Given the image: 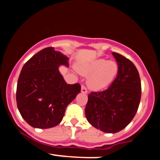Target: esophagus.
<instances>
[{"label":"esophagus","instance_id":"1","mask_svg":"<svg viewBox=\"0 0 160 160\" xmlns=\"http://www.w3.org/2000/svg\"><path fill=\"white\" fill-rule=\"evenodd\" d=\"M87 92L88 91H87V89H86V88L83 85H82L81 86V92L83 93V94H86V93H87Z\"/></svg>","mask_w":160,"mask_h":160}]
</instances>
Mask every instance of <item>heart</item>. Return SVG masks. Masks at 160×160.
<instances>
[{"mask_svg":"<svg viewBox=\"0 0 160 160\" xmlns=\"http://www.w3.org/2000/svg\"><path fill=\"white\" fill-rule=\"evenodd\" d=\"M78 71L84 76H89L86 84L91 90L105 89L114 81L119 72L117 62L98 58L78 66Z\"/></svg>","mask_w":160,"mask_h":160,"instance_id":"obj_1","label":"heart"}]
</instances>
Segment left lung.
<instances>
[{
  "mask_svg": "<svg viewBox=\"0 0 160 160\" xmlns=\"http://www.w3.org/2000/svg\"><path fill=\"white\" fill-rule=\"evenodd\" d=\"M119 72L110 87L88 95L85 113L88 122L106 133L126 128L136 114L141 96V80L135 65L122 55L112 52Z\"/></svg>",
  "mask_w": 160,
  "mask_h": 160,
  "instance_id": "obj_1",
  "label": "left lung"
}]
</instances>
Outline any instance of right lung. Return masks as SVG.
Instances as JSON below:
<instances>
[{"mask_svg": "<svg viewBox=\"0 0 160 160\" xmlns=\"http://www.w3.org/2000/svg\"><path fill=\"white\" fill-rule=\"evenodd\" d=\"M68 58L53 47L36 53L23 66L16 89L22 118L34 128H49L61 122L66 108L80 93L79 83L68 84L58 71Z\"/></svg>", "mask_w": 160, "mask_h": 160, "instance_id": "right-lung-1", "label": "right lung"}]
</instances>
